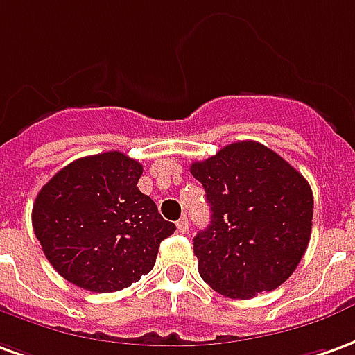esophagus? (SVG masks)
<instances>
[{
    "mask_svg": "<svg viewBox=\"0 0 355 355\" xmlns=\"http://www.w3.org/2000/svg\"><path fill=\"white\" fill-rule=\"evenodd\" d=\"M178 230H180L182 234H185V232L189 230V222H187V216H182V218L178 220Z\"/></svg>",
    "mask_w": 355,
    "mask_h": 355,
    "instance_id": "34e87169",
    "label": "esophagus"
}]
</instances>
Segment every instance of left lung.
<instances>
[{"mask_svg":"<svg viewBox=\"0 0 355 355\" xmlns=\"http://www.w3.org/2000/svg\"><path fill=\"white\" fill-rule=\"evenodd\" d=\"M210 205L193 239L199 275L222 295L249 300L286 282L300 265L313 220V193L275 150L239 141L191 164Z\"/></svg>","mask_w":355,"mask_h":355,"instance_id":"8db88e82","label":"left lung"}]
</instances>
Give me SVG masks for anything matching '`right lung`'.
Segmentation results:
<instances>
[{
    "instance_id": "add662e5",
    "label": "right lung",
    "mask_w": 355,
    "mask_h": 355,
    "mask_svg": "<svg viewBox=\"0 0 355 355\" xmlns=\"http://www.w3.org/2000/svg\"><path fill=\"white\" fill-rule=\"evenodd\" d=\"M143 166L127 154L85 156L36 195L33 228L50 265L89 292H117L153 270L173 222L139 191Z\"/></svg>"
}]
</instances>
